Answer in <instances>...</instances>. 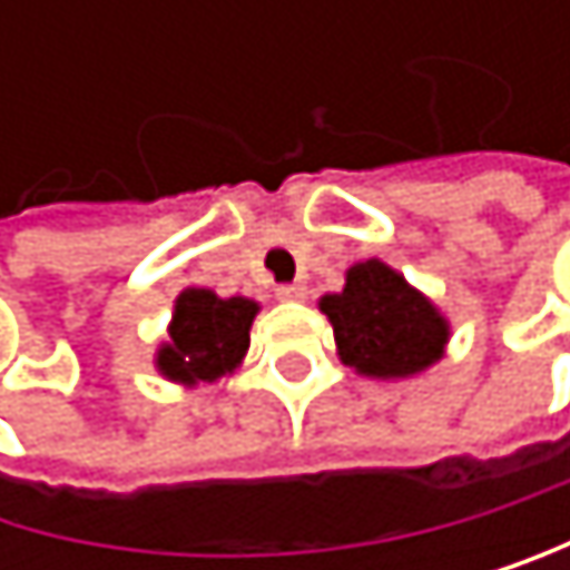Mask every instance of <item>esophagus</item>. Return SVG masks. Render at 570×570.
<instances>
[{
  "instance_id": "obj_1",
  "label": "esophagus",
  "mask_w": 570,
  "mask_h": 570,
  "mask_svg": "<svg viewBox=\"0 0 570 570\" xmlns=\"http://www.w3.org/2000/svg\"><path fill=\"white\" fill-rule=\"evenodd\" d=\"M276 297L279 301H304L307 297V287H301V283H279Z\"/></svg>"
}]
</instances>
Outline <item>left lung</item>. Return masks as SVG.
Wrapping results in <instances>:
<instances>
[{"instance_id":"obj_1","label":"left lung","mask_w":570,"mask_h":570,"mask_svg":"<svg viewBox=\"0 0 570 570\" xmlns=\"http://www.w3.org/2000/svg\"><path fill=\"white\" fill-rule=\"evenodd\" d=\"M321 311L335 327L342 362L365 376H413L438 362L448 342L434 304L380 259L352 266L345 291L327 294Z\"/></svg>"}]
</instances>
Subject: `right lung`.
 <instances>
[{"mask_svg":"<svg viewBox=\"0 0 570 570\" xmlns=\"http://www.w3.org/2000/svg\"><path fill=\"white\" fill-rule=\"evenodd\" d=\"M256 304L246 297H215L212 291H184L177 297L170 345L160 348L157 365L167 380L198 383L218 380L243 362Z\"/></svg>","mask_w":570,"mask_h":570,"instance_id":"right-lung-1","label":"right lung"}]
</instances>
